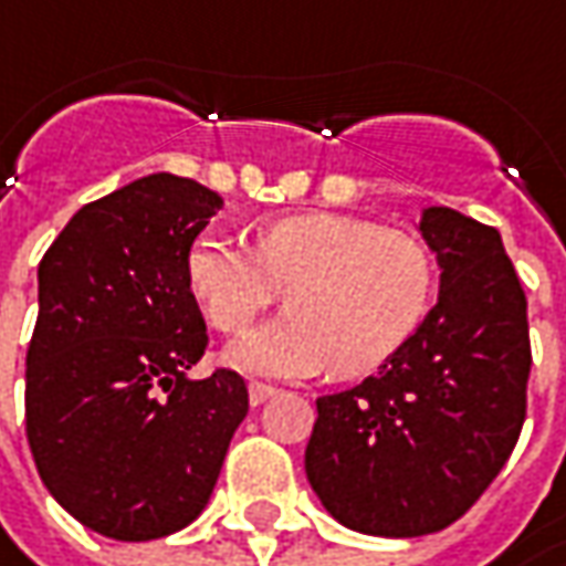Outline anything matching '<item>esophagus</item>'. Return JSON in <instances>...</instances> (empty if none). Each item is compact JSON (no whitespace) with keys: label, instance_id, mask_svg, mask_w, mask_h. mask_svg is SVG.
Segmentation results:
<instances>
[{"label":"esophagus","instance_id":"obj_1","mask_svg":"<svg viewBox=\"0 0 566 566\" xmlns=\"http://www.w3.org/2000/svg\"><path fill=\"white\" fill-rule=\"evenodd\" d=\"M275 392H279V389H275V386H269V382H259V380L250 382V402H253V406H262V402H265V399H272Z\"/></svg>","mask_w":566,"mask_h":566}]
</instances>
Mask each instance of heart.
<instances>
[{
  "instance_id": "b5f03b06",
  "label": "heart",
  "mask_w": 566,
  "mask_h": 566,
  "mask_svg": "<svg viewBox=\"0 0 566 566\" xmlns=\"http://www.w3.org/2000/svg\"><path fill=\"white\" fill-rule=\"evenodd\" d=\"M186 284L218 332L247 329L284 291L287 313L234 342L228 357L237 367L275 377L332 367L338 377H364L424 323L433 262L411 234L352 214L304 211L262 221L253 253L221 234L196 237Z\"/></svg>"
}]
</instances>
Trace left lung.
<instances>
[{"mask_svg": "<svg viewBox=\"0 0 566 566\" xmlns=\"http://www.w3.org/2000/svg\"><path fill=\"white\" fill-rule=\"evenodd\" d=\"M440 297L374 377L316 399L307 479L342 526L415 538L455 523L526 421V294L494 228L430 206Z\"/></svg>", "mask_w": 566, "mask_h": 566, "instance_id": "1", "label": "left lung"}]
</instances>
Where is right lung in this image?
<instances>
[{"label":"right lung","instance_id":"1","mask_svg":"<svg viewBox=\"0 0 566 566\" xmlns=\"http://www.w3.org/2000/svg\"><path fill=\"white\" fill-rule=\"evenodd\" d=\"M218 209L209 186L151 174L75 211L38 265L28 443L56 504L116 542L189 526L250 408L234 370L189 377L209 335L186 253Z\"/></svg>","mask_w":566,"mask_h":566}]
</instances>
